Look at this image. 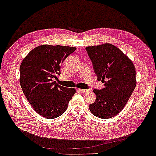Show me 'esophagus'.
I'll return each mask as SVG.
<instances>
[{"mask_svg": "<svg viewBox=\"0 0 156 156\" xmlns=\"http://www.w3.org/2000/svg\"><path fill=\"white\" fill-rule=\"evenodd\" d=\"M80 91L82 93H87L90 91V90H80Z\"/></svg>", "mask_w": 156, "mask_h": 156, "instance_id": "1", "label": "esophagus"}]
</instances>
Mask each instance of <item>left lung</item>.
<instances>
[{"label":"left lung","mask_w":156,"mask_h":156,"mask_svg":"<svg viewBox=\"0 0 156 156\" xmlns=\"http://www.w3.org/2000/svg\"><path fill=\"white\" fill-rule=\"evenodd\" d=\"M98 80L104 83L102 90H94L96 100L90 111L101 119H110L123 110L136 87L134 63L112 44L86 47Z\"/></svg>","instance_id":"1"}]
</instances>
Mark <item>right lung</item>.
Segmentation results:
<instances>
[{
  "label": "right lung",
  "instance_id": "right-lung-1",
  "mask_svg": "<svg viewBox=\"0 0 156 156\" xmlns=\"http://www.w3.org/2000/svg\"><path fill=\"white\" fill-rule=\"evenodd\" d=\"M76 48L42 45L32 49L20 65L21 87L25 97L40 116L51 119L66 111L74 88L57 84L61 65Z\"/></svg>",
  "mask_w": 156,
  "mask_h": 156
}]
</instances>
